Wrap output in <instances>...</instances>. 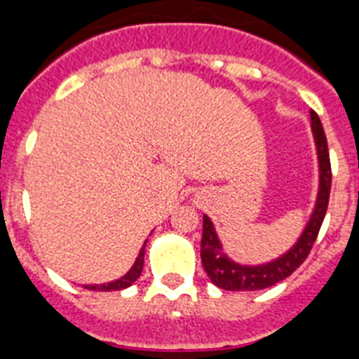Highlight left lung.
Returning a JSON list of instances; mask_svg holds the SVG:
<instances>
[{
    "mask_svg": "<svg viewBox=\"0 0 359 359\" xmlns=\"http://www.w3.org/2000/svg\"><path fill=\"white\" fill-rule=\"evenodd\" d=\"M309 116H311V134L316 148V159H318V191H316L315 205H313L309 219L306 222L295 243L288 250L283 252L279 257L261 264H243L225 254L215 224L208 215H203L200 257H202L203 270L211 283L218 288L227 290V292H256V290L270 288L292 276L308 257L324 222L329 191H331V164H329L324 127L315 111H309Z\"/></svg>",
    "mask_w": 359,
    "mask_h": 359,
    "instance_id": "left-lung-1",
    "label": "left lung"
}]
</instances>
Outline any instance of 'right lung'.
<instances>
[{"label":"right lung","mask_w":359,"mask_h":359,"mask_svg":"<svg viewBox=\"0 0 359 359\" xmlns=\"http://www.w3.org/2000/svg\"><path fill=\"white\" fill-rule=\"evenodd\" d=\"M148 241V240H147ZM147 241L141 247L140 254L135 257L134 264L130 266L127 273L123 277H119V279L111 280V283H103V284H86L83 288L86 290H95V292H116V290H125L128 286L135 283V280L140 279L141 272H143V263H144V248H147Z\"/></svg>","instance_id":"obj_1"}]
</instances>
